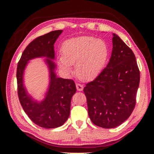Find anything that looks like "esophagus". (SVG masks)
<instances>
[{
    "mask_svg": "<svg viewBox=\"0 0 154 154\" xmlns=\"http://www.w3.org/2000/svg\"><path fill=\"white\" fill-rule=\"evenodd\" d=\"M75 86H76V89L78 91H82V90H83V85H81V84L77 83Z\"/></svg>",
    "mask_w": 154,
    "mask_h": 154,
    "instance_id": "34e87169",
    "label": "esophagus"
}]
</instances>
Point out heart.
Here are the masks:
<instances>
[{"label":"heart","mask_w":154,"mask_h":154,"mask_svg":"<svg viewBox=\"0 0 154 154\" xmlns=\"http://www.w3.org/2000/svg\"><path fill=\"white\" fill-rule=\"evenodd\" d=\"M62 55L58 57V64L64 73L72 71L80 80L90 81L96 79L104 69L109 50L104 40L83 35L66 40L62 46Z\"/></svg>","instance_id":"obj_1"}]
</instances>
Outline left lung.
<instances>
[{
	"label": "left lung",
	"mask_w": 154,
	"mask_h": 154,
	"mask_svg": "<svg viewBox=\"0 0 154 154\" xmlns=\"http://www.w3.org/2000/svg\"><path fill=\"white\" fill-rule=\"evenodd\" d=\"M113 35L109 62L83 89L90 119L103 128L117 127L130 117L140 85V73L133 52L119 35Z\"/></svg>",
	"instance_id": "obj_1"
}]
</instances>
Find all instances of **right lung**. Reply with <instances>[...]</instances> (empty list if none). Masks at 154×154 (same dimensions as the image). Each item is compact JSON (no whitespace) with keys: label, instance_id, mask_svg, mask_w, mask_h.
Masks as SVG:
<instances>
[{"label":"right lung","instance_id":"right-lung-1","mask_svg":"<svg viewBox=\"0 0 154 154\" xmlns=\"http://www.w3.org/2000/svg\"><path fill=\"white\" fill-rule=\"evenodd\" d=\"M62 30L53 31L35 38L23 52L17 69V92L23 109L35 124L44 128L62 126L70 114L71 100L76 92L73 80L57 76L54 62V44ZM45 57L49 69L50 82L45 98L35 100L27 92L23 84V73L27 64L35 58Z\"/></svg>","mask_w":154,"mask_h":154}]
</instances>
